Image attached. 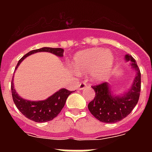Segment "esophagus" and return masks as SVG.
I'll use <instances>...</instances> for the list:
<instances>
[{
	"label": "esophagus",
	"mask_w": 152,
	"mask_h": 152,
	"mask_svg": "<svg viewBox=\"0 0 152 152\" xmlns=\"http://www.w3.org/2000/svg\"><path fill=\"white\" fill-rule=\"evenodd\" d=\"M88 86H87V83L86 82H82L79 84V90H83L85 88H87Z\"/></svg>",
	"instance_id": "1"
}]
</instances>
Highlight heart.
<instances>
[{"label": "heart", "instance_id": "heart-1", "mask_svg": "<svg viewBox=\"0 0 152 152\" xmlns=\"http://www.w3.org/2000/svg\"><path fill=\"white\" fill-rule=\"evenodd\" d=\"M113 62L112 53L102 48H93L77 53L72 63L76 71L91 72V79L93 81L102 82L110 73Z\"/></svg>", "mask_w": 152, "mask_h": 152}]
</instances>
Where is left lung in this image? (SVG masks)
Returning <instances> with one entry per match:
<instances>
[{"label": "left lung", "mask_w": 152, "mask_h": 152, "mask_svg": "<svg viewBox=\"0 0 152 152\" xmlns=\"http://www.w3.org/2000/svg\"><path fill=\"white\" fill-rule=\"evenodd\" d=\"M130 62L132 69L136 71V76L132 87L127 92L121 95L111 94L108 83L92 86L95 92V99L88 104V110L96 119L105 123H115L127 117L138 102L141 87V76L137 61L129 54L125 56Z\"/></svg>", "instance_id": "left-lung-1"}]
</instances>
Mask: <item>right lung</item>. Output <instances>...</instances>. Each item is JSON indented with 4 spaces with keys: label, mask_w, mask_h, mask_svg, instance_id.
<instances>
[{
    "label": "right lung",
    "mask_w": 152,
    "mask_h": 152,
    "mask_svg": "<svg viewBox=\"0 0 152 152\" xmlns=\"http://www.w3.org/2000/svg\"><path fill=\"white\" fill-rule=\"evenodd\" d=\"M38 52H49L53 53L57 57H63L64 50L61 48L43 47V48L30 51L18 61L15 70L17 69V67L23 61V59H25L31 54ZM12 80L11 84V89H12V95L14 103L15 104L18 110L26 118L30 120L34 121L35 122H46L56 118L64 107L67 98L69 97V95L71 93H72L71 91L67 90L65 88H61L58 91L54 93L53 95H51L50 97L46 99V100L29 101V100L23 99V98L19 96V95L14 89Z\"/></svg>",
    "instance_id": "obj_1"
}]
</instances>
